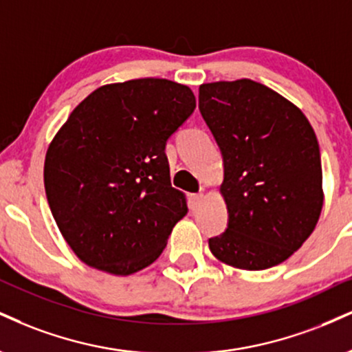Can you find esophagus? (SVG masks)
<instances>
[{
  "label": "esophagus",
  "instance_id": "34e87169",
  "mask_svg": "<svg viewBox=\"0 0 352 352\" xmlns=\"http://www.w3.org/2000/svg\"><path fill=\"white\" fill-rule=\"evenodd\" d=\"M203 200H205V195H203V193L192 195V197H190V208H192V211L200 208Z\"/></svg>",
  "mask_w": 352,
  "mask_h": 352
}]
</instances>
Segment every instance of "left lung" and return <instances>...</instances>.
<instances>
[{"mask_svg":"<svg viewBox=\"0 0 352 352\" xmlns=\"http://www.w3.org/2000/svg\"><path fill=\"white\" fill-rule=\"evenodd\" d=\"M198 108L223 154L228 230L208 241L243 270L282 264L310 238L323 208L320 146L307 116L265 85H200Z\"/></svg>","mask_w":352,"mask_h":352,"instance_id":"left-lung-1","label":"left lung"}]
</instances>
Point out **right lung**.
<instances>
[{
	"label": "right lung",
	"instance_id": "right-lung-1",
	"mask_svg": "<svg viewBox=\"0 0 352 352\" xmlns=\"http://www.w3.org/2000/svg\"><path fill=\"white\" fill-rule=\"evenodd\" d=\"M195 107L185 85L138 78L96 88L70 113L49 144L44 185L80 261L131 275L162 254L188 211L170 184L165 142Z\"/></svg>",
	"mask_w": 352,
	"mask_h": 352
}]
</instances>
